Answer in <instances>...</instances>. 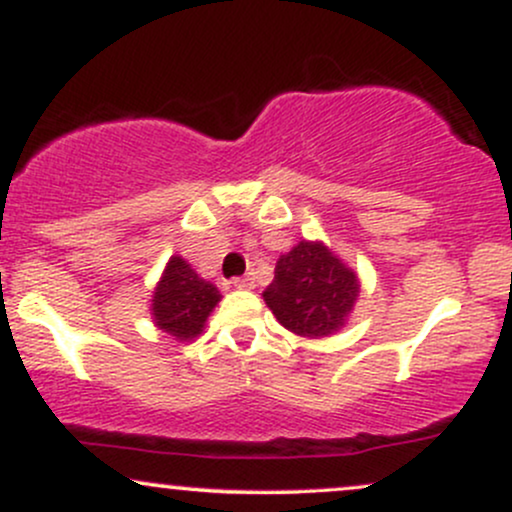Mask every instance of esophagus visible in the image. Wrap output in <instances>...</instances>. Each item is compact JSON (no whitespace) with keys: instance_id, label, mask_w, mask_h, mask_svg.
<instances>
[{"instance_id":"obj_1","label":"esophagus","mask_w":512,"mask_h":512,"mask_svg":"<svg viewBox=\"0 0 512 512\" xmlns=\"http://www.w3.org/2000/svg\"><path fill=\"white\" fill-rule=\"evenodd\" d=\"M231 284L236 286V289H252V286H255V279H252V276H236V279H231Z\"/></svg>"}]
</instances>
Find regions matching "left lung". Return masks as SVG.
<instances>
[{"label": "left lung", "mask_w": 512, "mask_h": 512, "mask_svg": "<svg viewBox=\"0 0 512 512\" xmlns=\"http://www.w3.org/2000/svg\"><path fill=\"white\" fill-rule=\"evenodd\" d=\"M262 296L286 330L327 337L354 308L358 279L325 245L301 240L276 262L274 281Z\"/></svg>", "instance_id": "1"}]
</instances>
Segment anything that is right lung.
<instances>
[{
	"label": "right lung",
	"instance_id": "1",
	"mask_svg": "<svg viewBox=\"0 0 512 512\" xmlns=\"http://www.w3.org/2000/svg\"><path fill=\"white\" fill-rule=\"evenodd\" d=\"M219 298L221 293L216 286L199 279L182 257H170L166 274L154 293V320L163 332L178 339H192L202 332Z\"/></svg>",
	"mask_w": 512,
	"mask_h": 512
}]
</instances>
